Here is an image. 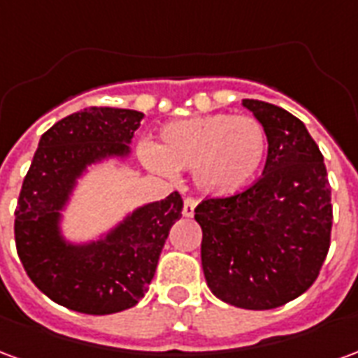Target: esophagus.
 Listing matches in <instances>:
<instances>
[{
    "label": "esophagus",
    "instance_id": "esophagus-1",
    "mask_svg": "<svg viewBox=\"0 0 358 358\" xmlns=\"http://www.w3.org/2000/svg\"><path fill=\"white\" fill-rule=\"evenodd\" d=\"M195 207H197V201H195L194 197H186V199H184V209H182V215L187 218H192L195 213Z\"/></svg>",
    "mask_w": 358,
    "mask_h": 358
}]
</instances>
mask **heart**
I'll list each match as a JSON object with an SVG mask.
<instances>
[{
    "label": "heart",
    "instance_id": "heart-1",
    "mask_svg": "<svg viewBox=\"0 0 358 358\" xmlns=\"http://www.w3.org/2000/svg\"><path fill=\"white\" fill-rule=\"evenodd\" d=\"M266 132L253 117L213 113L161 128L145 161L155 171H192L203 194L232 195L251 184L266 157Z\"/></svg>",
    "mask_w": 358,
    "mask_h": 358
}]
</instances>
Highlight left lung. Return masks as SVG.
<instances>
[{
    "mask_svg": "<svg viewBox=\"0 0 358 358\" xmlns=\"http://www.w3.org/2000/svg\"><path fill=\"white\" fill-rule=\"evenodd\" d=\"M263 124V176L230 197L197 205L201 264L209 289L234 307H282L315 284L331 234V192L324 157L301 122L282 107L243 99Z\"/></svg>",
    "mask_w": 358,
    "mask_h": 358,
    "instance_id": "left-lung-1",
    "label": "left lung"
}]
</instances>
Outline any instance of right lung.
Here are the masks:
<instances>
[{
	"mask_svg": "<svg viewBox=\"0 0 358 358\" xmlns=\"http://www.w3.org/2000/svg\"><path fill=\"white\" fill-rule=\"evenodd\" d=\"M143 113L88 107L43 134L15 210V243L36 287L71 310L113 315L134 307L155 276L172 224L182 217L178 192L132 210L103 238L71 243L61 210L90 164L130 153Z\"/></svg>",
	"mask_w": 358,
	"mask_h": 358,
	"instance_id": "obj_1",
	"label": "right lung"
}]
</instances>
